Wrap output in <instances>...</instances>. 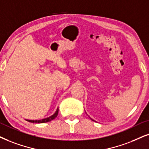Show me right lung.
<instances>
[{"label": "right lung", "instance_id": "1", "mask_svg": "<svg viewBox=\"0 0 149 149\" xmlns=\"http://www.w3.org/2000/svg\"><path fill=\"white\" fill-rule=\"evenodd\" d=\"M58 114V109H57V110H56V111L54 115H52V116L49 117V118H45V119H42V120H27V121L29 122H32V123H45V122H50L52 121V120H54L55 118L57 117Z\"/></svg>", "mask_w": 149, "mask_h": 149}]
</instances>
